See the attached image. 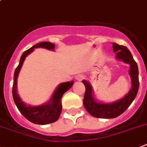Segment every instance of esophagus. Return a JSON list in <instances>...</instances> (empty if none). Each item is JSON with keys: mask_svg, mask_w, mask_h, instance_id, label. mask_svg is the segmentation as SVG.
Wrapping results in <instances>:
<instances>
[{"mask_svg": "<svg viewBox=\"0 0 147 147\" xmlns=\"http://www.w3.org/2000/svg\"><path fill=\"white\" fill-rule=\"evenodd\" d=\"M84 78H85V76H84L83 74H78L76 75V79L77 80H79V81H81V80H83Z\"/></svg>", "mask_w": 147, "mask_h": 147, "instance_id": "1", "label": "esophagus"}]
</instances>
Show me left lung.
Listing matches in <instances>:
<instances>
[{
  "label": "left lung",
  "mask_w": 147,
  "mask_h": 147,
  "mask_svg": "<svg viewBox=\"0 0 147 147\" xmlns=\"http://www.w3.org/2000/svg\"><path fill=\"white\" fill-rule=\"evenodd\" d=\"M113 49L116 53L117 59L123 60L124 62L130 65L129 74L132 86L129 94L120 100L111 104L98 103L93 98L92 90L90 84L86 80H83L82 83L86 86V92L83 99L84 106L90 115L98 118H115L122 115L133 102L139 89L138 68L131 52L125 46L116 43L113 44Z\"/></svg>",
  "instance_id": "8db88e82"
}]
</instances>
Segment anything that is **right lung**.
<instances>
[{"instance_id":"obj_1","label":"right lung","mask_w":147,"mask_h":147,"mask_svg":"<svg viewBox=\"0 0 147 147\" xmlns=\"http://www.w3.org/2000/svg\"><path fill=\"white\" fill-rule=\"evenodd\" d=\"M54 47L55 45L49 41H44L32 46V47L23 53L20 59L19 65H18L14 73V82L12 86V96H13L14 102L20 112L24 116V117H26L29 121L39 125H45V124L54 123L58 120L62 109L61 100L62 95L72 87L74 82H67L60 84L55 91L51 100L43 106L32 107V106H26L21 101L19 96L17 94V78L26 56L29 53H30L33 51V49L37 47H44L48 50H53Z\"/></svg>"}]
</instances>
